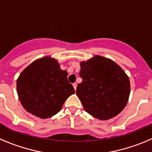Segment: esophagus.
Instances as JSON below:
<instances>
[{"label": "esophagus", "mask_w": 152, "mask_h": 152, "mask_svg": "<svg viewBox=\"0 0 152 152\" xmlns=\"http://www.w3.org/2000/svg\"><path fill=\"white\" fill-rule=\"evenodd\" d=\"M73 87H74V88H75V91H76V88H77V83H74Z\"/></svg>", "instance_id": "obj_1"}]
</instances>
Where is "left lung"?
Masks as SVG:
<instances>
[{
    "label": "left lung",
    "instance_id": "8db88e82",
    "mask_svg": "<svg viewBox=\"0 0 152 152\" xmlns=\"http://www.w3.org/2000/svg\"><path fill=\"white\" fill-rule=\"evenodd\" d=\"M76 94L86 112L107 120L116 116L128 102L130 83L128 76L117 64L102 56L80 63Z\"/></svg>",
    "mask_w": 152,
    "mask_h": 152
}]
</instances>
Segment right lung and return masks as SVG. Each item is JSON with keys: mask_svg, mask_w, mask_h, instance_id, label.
<instances>
[{"mask_svg": "<svg viewBox=\"0 0 152 152\" xmlns=\"http://www.w3.org/2000/svg\"><path fill=\"white\" fill-rule=\"evenodd\" d=\"M68 72L54 58L45 57L33 61L17 81L19 99L27 112L46 119L59 112L67 98L75 94Z\"/></svg>", "mask_w": 152, "mask_h": 152, "instance_id": "obj_1", "label": "right lung"}]
</instances>
